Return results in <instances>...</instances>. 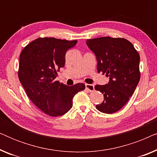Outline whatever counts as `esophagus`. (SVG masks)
<instances>
[{"instance_id": "1", "label": "esophagus", "mask_w": 157, "mask_h": 157, "mask_svg": "<svg viewBox=\"0 0 157 157\" xmlns=\"http://www.w3.org/2000/svg\"><path fill=\"white\" fill-rule=\"evenodd\" d=\"M86 89L89 90L90 92L94 91V86L93 84H86Z\"/></svg>"}]
</instances>
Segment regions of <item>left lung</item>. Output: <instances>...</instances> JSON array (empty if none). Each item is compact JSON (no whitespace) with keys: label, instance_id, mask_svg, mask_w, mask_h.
Returning <instances> with one entry per match:
<instances>
[{"label":"left lung","instance_id":"left-lung-1","mask_svg":"<svg viewBox=\"0 0 157 157\" xmlns=\"http://www.w3.org/2000/svg\"><path fill=\"white\" fill-rule=\"evenodd\" d=\"M86 44L95 53L98 72L109 77L108 84L94 87L104 97L96 108L104 113L117 112L128 102L139 83V53L132 43L122 38L106 36L88 39Z\"/></svg>","mask_w":157,"mask_h":157}]
</instances>
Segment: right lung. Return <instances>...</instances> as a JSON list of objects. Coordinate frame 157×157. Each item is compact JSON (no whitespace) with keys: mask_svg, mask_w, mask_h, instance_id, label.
<instances>
[{"mask_svg":"<svg viewBox=\"0 0 157 157\" xmlns=\"http://www.w3.org/2000/svg\"><path fill=\"white\" fill-rule=\"evenodd\" d=\"M77 40L38 38L28 44L20 55L18 78L29 98L43 112L59 117L68 112L82 83L71 86L56 81L57 71L65 65V56Z\"/></svg>","mask_w":157,"mask_h":157,"instance_id":"1","label":"right lung"}]
</instances>
